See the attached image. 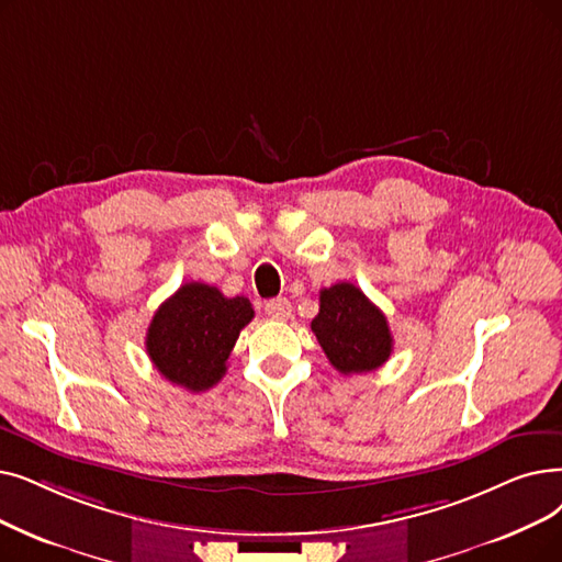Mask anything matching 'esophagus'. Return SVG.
<instances>
[{
	"label": "esophagus",
	"mask_w": 562,
	"mask_h": 562,
	"mask_svg": "<svg viewBox=\"0 0 562 562\" xmlns=\"http://www.w3.org/2000/svg\"><path fill=\"white\" fill-rule=\"evenodd\" d=\"M263 312L271 316V319L284 322V319H289V316H291V303L286 299H271V301H266Z\"/></svg>",
	"instance_id": "esophagus-1"
}]
</instances>
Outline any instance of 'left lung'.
I'll return each instance as SVG.
<instances>
[{"instance_id":"1","label":"left lung","mask_w":562,"mask_h":562,"mask_svg":"<svg viewBox=\"0 0 562 562\" xmlns=\"http://www.w3.org/2000/svg\"><path fill=\"white\" fill-rule=\"evenodd\" d=\"M312 333L341 374L374 372L393 353L385 314L351 282L322 289Z\"/></svg>"}]
</instances>
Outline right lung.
<instances>
[{"mask_svg":"<svg viewBox=\"0 0 562 562\" xmlns=\"http://www.w3.org/2000/svg\"><path fill=\"white\" fill-rule=\"evenodd\" d=\"M252 316L248 299H227L204 282L181 284L156 310L146 330V353L167 381L204 393L225 376L238 333Z\"/></svg>","mask_w":562,"mask_h":562,"instance_id":"add662e5","label":"right lung"}]
</instances>
